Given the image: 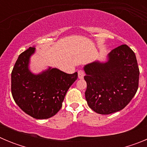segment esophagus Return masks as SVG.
I'll list each match as a JSON object with an SVG mask.
<instances>
[{
    "instance_id": "esophagus-1",
    "label": "esophagus",
    "mask_w": 147,
    "mask_h": 147,
    "mask_svg": "<svg viewBox=\"0 0 147 147\" xmlns=\"http://www.w3.org/2000/svg\"><path fill=\"white\" fill-rule=\"evenodd\" d=\"M84 76H85V73H84V71H82V70L78 71V78H79V79L82 80V79L84 78Z\"/></svg>"
}]
</instances>
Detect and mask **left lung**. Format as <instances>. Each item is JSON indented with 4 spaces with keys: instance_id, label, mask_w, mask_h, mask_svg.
I'll use <instances>...</instances> for the list:
<instances>
[{
    "instance_id": "obj_1",
    "label": "left lung",
    "mask_w": 147,
    "mask_h": 147,
    "mask_svg": "<svg viewBox=\"0 0 147 147\" xmlns=\"http://www.w3.org/2000/svg\"><path fill=\"white\" fill-rule=\"evenodd\" d=\"M85 98L93 111L108 115L129 103L138 88L139 68L133 51L127 45L112 50L105 61L85 65Z\"/></svg>"
}]
</instances>
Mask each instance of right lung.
<instances>
[{
	"label": "right lung",
	"instance_id": "right-lung-1",
	"mask_svg": "<svg viewBox=\"0 0 147 147\" xmlns=\"http://www.w3.org/2000/svg\"><path fill=\"white\" fill-rule=\"evenodd\" d=\"M34 46L20 54L11 72V94L23 112L36 119L54 116L62 107L67 90L77 80L78 74H68L49 67L39 74L30 70Z\"/></svg>",
	"mask_w": 147,
	"mask_h": 147
}]
</instances>
